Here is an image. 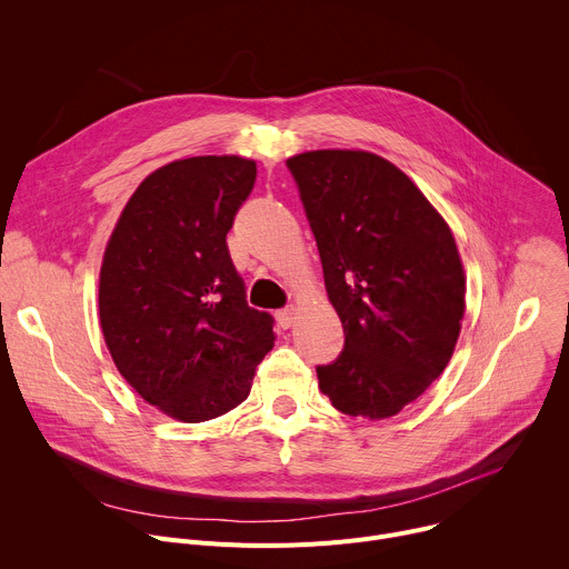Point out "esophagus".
<instances>
[{
  "label": "esophagus",
  "mask_w": 569,
  "mask_h": 569,
  "mask_svg": "<svg viewBox=\"0 0 569 569\" xmlns=\"http://www.w3.org/2000/svg\"><path fill=\"white\" fill-rule=\"evenodd\" d=\"M277 321H279V327H281V329H290V327H292V321H295V308L290 306V308H281V310H277Z\"/></svg>",
  "instance_id": "obj_1"
}]
</instances>
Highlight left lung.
Masks as SVG:
<instances>
[{"instance_id":"1","label":"left lung","mask_w":569,"mask_h":569,"mask_svg":"<svg viewBox=\"0 0 569 569\" xmlns=\"http://www.w3.org/2000/svg\"><path fill=\"white\" fill-rule=\"evenodd\" d=\"M301 193L345 351L317 367L319 389L349 417L380 421L446 369L466 312L455 236L423 191L367 150L288 159Z\"/></svg>"}]
</instances>
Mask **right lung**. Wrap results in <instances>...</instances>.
I'll return each instance as SVG.
<instances>
[{
  "instance_id": "obj_1",
  "label": "right lung",
  "mask_w": 569,
  "mask_h": 569,
  "mask_svg": "<svg viewBox=\"0 0 569 569\" xmlns=\"http://www.w3.org/2000/svg\"><path fill=\"white\" fill-rule=\"evenodd\" d=\"M254 180V159H176L137 187L106 246V347L128 385L182 423L246 400L277 340L272 317L248 306L224 240Z\"/></svg>"
}]
</instances>
